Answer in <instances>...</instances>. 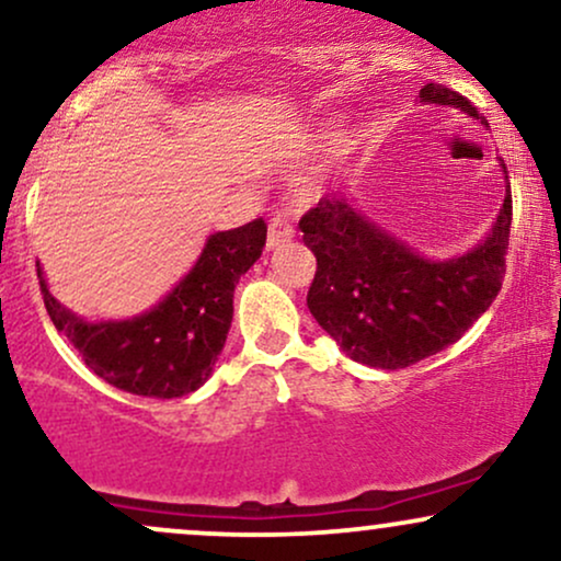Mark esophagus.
<instances>
[{
  "mask_svg": "<svg viewBox=\"0 0 561 561\" xmlns=\"http://www.w3.org/2000/svg\"><path fill=\"white\" fill-rule=\"evenodd\" d=\"M293 238H295V229H293V225H289L287 216L276 214L274 219L268 221V238H266L268 251L276 245H285V242H289Z\"/></svg>",
  "mask_w": 561,
  "mask_h": 561,
  "instance_id": "obj_1",
  "label": "esophagus"
}]
</instances>
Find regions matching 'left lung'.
Segmentation results:
<instances>
[{"label": "left lung", "instance_id": "1", "mask_svg": "<svg viewBox=\"0 0 561 561\" xmlns=\"http://www.w3.org/2000/svg\"><path fill=\"white\" fill-rule=\"evenodd\" d=\"M421 101L457 106L489 125L468 99L447 85L426 83ZM502 172L507 174L504 161ZM510 225L507 182L489 238L457 259L428 261L357 214L345 198L323 195L300 219L302 242L316 255L310 313L363 366H413L460 340L494 302L507 272Z\"/></svg>", "mask_w": 561, "mask_h": 561}]
</instances>
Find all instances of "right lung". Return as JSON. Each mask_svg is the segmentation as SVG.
<instances>
[{
  "label": "right lung",
  "instance_id": "right-lung-1",
  "mask_svg": "<svg viewBox=\"0 0 561 561\" xmlns=\"http://www.w3.org/2000/svg\"><path fill=\"white\" fill-rule=\"evenodd\" d=\"M266 221L216 232L185 279L159 306L127 321L88 323L51 298L36 263L46 313L83 355L85 366L130 394L174 400L211 376L232 323L240 276L261 259Z\"/></svg>",
  "mask_w": 561,
  "mask_h": 561
}]
</instances>
